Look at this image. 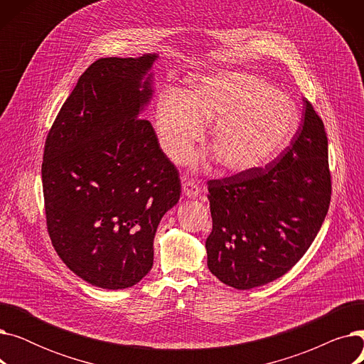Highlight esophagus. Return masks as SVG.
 <instances>
[{"instance_id": "obj_1", "label": "esophagus", "mask_w": 364, "mask_h": 364, "mask_svg": "<svg viewBox=\"0 0 364 364\" xmlns=\"http://www.w3.org/2000/svg\"><path fill=\"white\" fill-rule=\"evenodd\" d=\"M183 190L187 198H196L200 193V186L195 180H186L183 183Z\"/></svg>"}]
</instances>
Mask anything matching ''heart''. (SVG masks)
I'll use <instances>...</instances> for the list:
<instances>
[{
	"label": "heart",
	"mask_w": 364,
	"mask_h": 364,
	"mask_svg": "<svg viewBox=\"0 0 364 364\" xmlns=\"http://www.w3.org/2000/svg\"><path fill=\"white\" fill-rule=\"evenodd\" d=\"M215 119L209 147L228 172H247L274 158L298 127L294 102L246 72H218L192 80L184 94H168L156 110L162 149L184 159Z\"/></svg>",
	"instance_id": "b5f03b06"
}]
</instances>
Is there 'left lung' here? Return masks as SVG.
Listing matches in <instances>:
<instances>
[{
    "label": "left lung",
    "instance_id": "obj_1",
    "mask_svg": "<svg viewBox=\"0 0 364 364\" xmlns=\"http://www.w3.org/2000/svg\"><path fill=\"white\" fill-rule=\"evenodd\" d=\"M280 155L252 171L209 180L213 232L208 267L223 283L252 289L270 283L307 252L332 195L328 137L313 105Z\"/></svg>",
    "mask_w": 364,
    "mask_h": 364
}]
</instances>
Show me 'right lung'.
Segmentation results:
<instances>
[{
    "instance_id": "right-lung-1",
    "label": "right lung",
    "mask_w": 364,
    "mask_h": 364,
    "mask_svg": "<svg viewBox=\"0 0 364 364\" xmlns=\"http://www.w3.org/2000/svg\"><path fill=\"white\" fill-rule=\"evenodd\" d=\"M156 54L91 63L47 134L43 192L54 250L82 280L125 289L153 265V239L181 193L156 132L139 118ZM144 90H141V88Z\"/></svg>"
}]
</instances>
